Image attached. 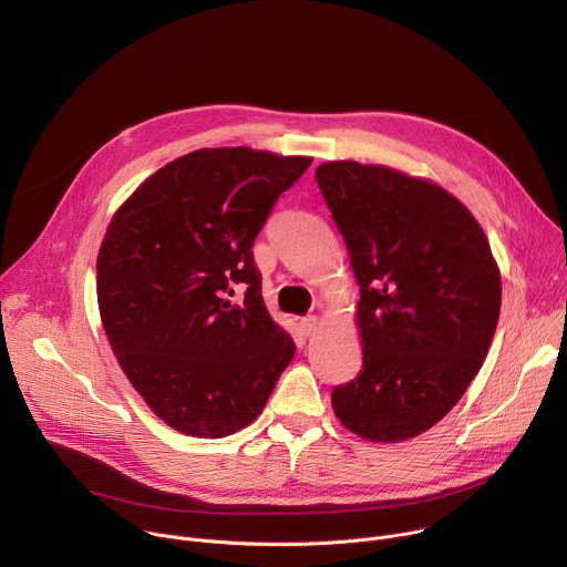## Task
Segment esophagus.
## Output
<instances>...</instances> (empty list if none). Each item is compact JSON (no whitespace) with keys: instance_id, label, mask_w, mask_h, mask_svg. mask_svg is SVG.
Listing matches in <instances>:
<instances>
[{"instance_id":"esophagus-1","label":"esophagus","mask_w":567,"mask_h":567,"mask_svg":"<svg viewBox=\"0 0 567 567\" xmlns=\"http://www.w3.org/2000/svg\"><path fill=\"white\" fill-rule=\"evenodd\" d=\"M300 330H303V334H315L319 330V319L317 317H306L300 319Z\"/></svg>"}]
</instances>
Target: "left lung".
<instances>
[{"mask_svg": "<svg viewBox=\"0 0 567 567\" xmlns=\"http://www.w3.org/2000/svg\"><path fill=\"white\" fill-rule=\"evenodd\" d=\"M360 300L358 379L332 390L334 417L369 442L435 426L495 337L502 274L472 212L440 184L381 164L317 168Z\"/></svg>", "mask_w": 567, "mask_h": 567, "instance_id": "1", "label": "left lung"}]
</instances>
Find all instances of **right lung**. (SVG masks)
<instances>
[{"mask_svg":"<svg viewBox=\"0 0 567 567\" xmlns=\"http://www.w3.org/2000/svg\"><path fill=\"white\" fill-rule=\"evenodd\" d=\"M310 164L244 145L194 150L111 216L97 252L100 319L132 388L184 435L246 429L296 353L264 306L250 248Z\"/></svg>","mask_w":567,"mask_h":567,"instance_id":"1","label":"right lung"}]
</instances>
